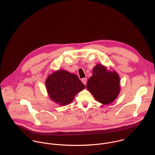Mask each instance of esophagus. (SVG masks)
Listing matches in <instances>:
<instances>
[{"label":"esophagus","instance_id":"1","mask_svg":"<svg viewBox=\"0 0 155 155\" xmlns=\"http://www.w3.org/2000/svg\"><path fill=\"white\" fill-rule=\"evenodd\" d=\"M82 83H83L85 85H86L87 82V78H83V79H82Z\"/></svg>","mask_w":155,"mask_h":155}]
</instances>
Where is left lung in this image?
I'll return each instance as SVG.
<instances>
[{
	"mask_svg": "<svg viewBox=\"0 0 155 155\" xmlns=\"http://www.w3.org/2000/svg\"><path fill=\"white\" fill-rule=\"evenodd\" d=\"M120 78L115 70H108L102 64L93 68L92 76L87 84V88L94 98L103 104H109L118 97L120 91Z\"/></svg>",
	"mask_w": 155,
	"mask_h": 155,
	"instance_id": "1",
	"label": "left lung"
}]
</instances>
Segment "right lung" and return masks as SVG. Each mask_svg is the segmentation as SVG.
I'll list each match as a JSON object with an SVG mask.
<instances>
[{
    "label": "right lung",
    "instance_id": "add662e5",
    "mask_svg": "<svg viewBox=\"0 0 155 155\" xmlns=\"http://www.w3.org/2000/svg\"><path fill=\"white\" fill-rule=\"evenodd\" d=\"M45 85L50 99L61 106L71 103L75 95L85 88L76 74L63 69L49 74Z\"/></svg>",
    "mask_w": 155,
    "mask_h": 155
}]
</instances>
